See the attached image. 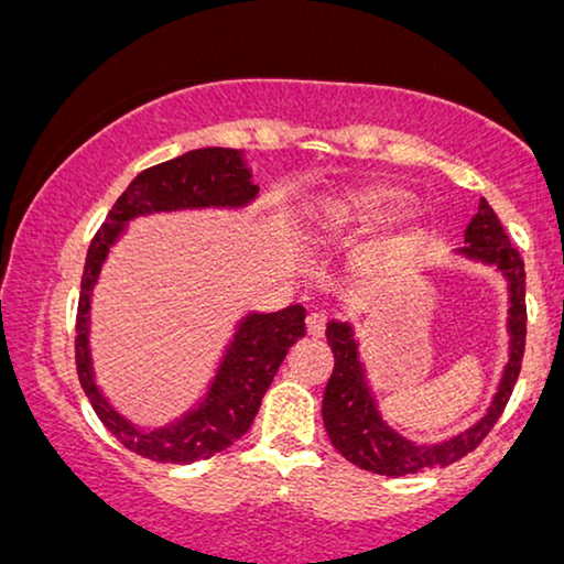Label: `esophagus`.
Instances as JSON below:
<instances>
[{
  "mask_svg": "<svg viewBox=\"0 0 564 564\" xmlns=\"http://www.w3.org/2000/svg\"><path fill=\"white\" fill-rule=\"evenodd\" d=\"M306 326H308V334L314 336V339H318V336H324V332H326V316L324 314H311L306 318Z\"/></svg>",
  "mask_w": 564,
  "mask_h": 564,
  "instance_id": "1",
  "label": "esophagus"
}]
</instances>
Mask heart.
I'll use <instances>...</instances> for the list:
<instances>
[{
	"label": "heart",
	"mask_w": 564,
	"mask_h": 564,
	"mask_svg": "<svg viewBox=\"0 0 564 564\" xmlns=\"http://www.w3.org/2000/svg\"><path fill=\"white\" fill-rule=\"evenodd\" d=\"M405 205V195L394 187L375 184V187H362L344 192L339 197H332L316 207L314 220L318 228L326 230H349L359 225H372L398 213Z\"/></svg>",
	"instance_id": "1"
}]
</instances>
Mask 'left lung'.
<instances>
[{
    "label": "left lung",
    "mask_w": 564,
    "mask_h": 564,
    "mask_svg": "<svg viewBox=\"0 0 564 564\" xmlns=\"http://www.w3.org/2000/svg\"><path fill=\"white\" fill-rule=\"evenodd\" d=\"M466 246L460 253L466 258L481 260L486 265L499 268L503 279L509 281V362L503 369L497 398H494L489 413L474 427L456 438L438 445H417L402 438L398 431L384 423L377 410L372 390L367 388L365 367L359 362L355 332L349 324L329 322L326 326V341L334 351V372L326 382L324 392V425L329 441L349 464L380 476H410L423 474L431 468H443L466 458L476 451L491 427L497 425L503 408L514 390L519 369H522L524 341H527V304H524V260L519 250L511 246L507 230L499 223L491 205L481 199L478 213L466 228Z\"/></svg>",
    "instance_id": "8db88e82"
}]
</instances>
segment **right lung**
Segmentation results:
<instances>
[{
    "instance_id": "1",
    "label": "right lung",
    "mask_w": 564,
    "mask_h": 564,
    "mask_svg": "<svg viewBox=\"0 0 564 564\" xmlns=\"http://www.w3.org/2000/svg\"><path fill=\"white\" fill-rule=\"evenodd\" d=\"M258 195L248 166L238 149H195L170 162L149 166L126 187L108 213L96 238L90 240L86 268H83L78 316H75V365L80 388L86 390L106 431L141 458L156 464H195L242 438L258 415L260 400L271 388L275 372L289 349L306 336L304 306H289L275 314H250L240 324L228 355L209 384L207 398L174 425L141 431L108 405L96 388L88 349L90 296L100 265L123 225L139 215L172 213L189 207H242Z\"/></svg>"
}]
</instances>
